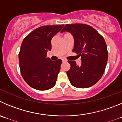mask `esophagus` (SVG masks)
Instances as JSON below:
<instances>
[{
    "mask_svg": "<svg viewBox=\"0 0 122 122\" xmlns=\"http://www.w3.org/2000/svg\"><path fill=\"white\" fill-rule=\"evenodd\" d=\"M62 61H63V62H66V61H67V60L66 59H65V58H62Z\"/></svg>",
    "mask_w": 122,
    "mask_h": 122,
    "instance_id": "1",
    "label": "esophagus"
}]
</instances>
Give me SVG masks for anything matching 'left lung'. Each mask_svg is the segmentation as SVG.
Instances as JSON below:
<instances>
[{
    "label": "left lung",
    "instance_id": "left-lung-1",
    "mask_svg": "<svg viewBox=\"0 0 122 122\" xmlns=\"http://www.w3.org/2000/svg\"><path fill=\"white\" fill-rule=\"evenodd\" d=\"M69 32L74 38L73 52L81 56V64L69 61L70 69L67 71L70 82L76 88L91 87L102 76L108 60L107 46L97 30L85 24L66 25L61 31Z\"/></svg>",
    "mask_w": 122,
    "mask_h": 122
}]
</instances>
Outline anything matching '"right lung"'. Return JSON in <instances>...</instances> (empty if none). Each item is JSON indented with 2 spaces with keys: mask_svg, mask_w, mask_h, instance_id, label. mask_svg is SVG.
Here are the masks:
<instances>
[{
  "mask_svg": "<svg viewBox=\"0 0 122 122\" xmlns=\"http://www.w3.org/2000/svg\"><path fill=\"white\" fill-rule=\"evenodd\" d=\"M64 25L44 26L35 29L25 38L19 55L22 77L28 85L38 90L54 87L62 61H52L47 52L52 49V39Z\"/></svg>",
  "mask_w": 122,
  "mask_h": 122,
  "instance_id": "add662e5",
  "label": "right lung"
}]
</instances>
